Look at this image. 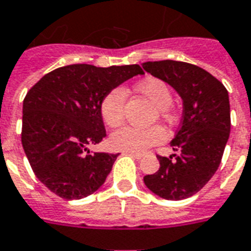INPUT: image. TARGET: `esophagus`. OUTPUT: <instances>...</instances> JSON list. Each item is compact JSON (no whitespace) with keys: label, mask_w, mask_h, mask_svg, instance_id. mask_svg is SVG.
Returning <instances> with one entry per match:
<instances>
[{"label":"esophagus","mask_w":251,"mask_h":251,"mask_svg":"<svg viewBox=\"0 0 251 251\" xmlns=\"http://www.w3.org/2000/svg\"><path fill=\"white\" fill-rule=\"evenodd\" d=\"M125 154L133 156V158H135V159H141V158L143 156L142 154H139V152H131V151H125Z\"/></svg>","instance_id":"obj_1"}]
</instances>
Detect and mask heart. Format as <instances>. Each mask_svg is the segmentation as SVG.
<instances>
[{
  "label": "heart",
  "instance_id": "1",
  "mask_svg": "<svg viewBox=\"0 0 251 251\" xmlns=\"http://www.w3.org/2000/svg\"><path fill=\"white\" fill-rule=\"evenodd\" d=\"M143 96L155 105L159 112L160 118L167 124H174L176 121V116L171 109L172 93L171 89L163 80L149 77L137 85ZM127 99V92L125 88L116 87L104 96L101 100L100 112L104 122L110 127L121 125L125 120V105ZM167 138V134L160 126H151L147 129L124 126L121 129L113 131L109 145L114 150L131 151V152H142L149 147L159 145Z\"/></svg>",
  "mask_w": 251,
  "mask_h": 251
}]
</instances>
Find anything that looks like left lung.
Instances as JSON below:
<instances>
[{
  "instance_id": "obj_1",
  "label": "left lung",
  "mask_w": 251,
  "mask_h": 251,
  "mask_svg": "<svg viewBox=\"0 0 251 251\" xmlns=\"http://www.w3.org/2000/svg\"><path fill=\"white\" fill-rule=\"evenodd\" d=\"M143 70L170 84L183 100V118L171 147L180 154L158 155L159 170L143 177L151 192L183 200L199 192L217 171L230 133L226 88L209 72L176 60L146 62ZM176 159L172 160V156Z\"/></svg>"
}]
</instances>
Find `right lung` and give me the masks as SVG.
<instances>
[{
    "label": "right lung",
    "instance_id": "right-lung-1",
    "mask_svg": "<svg viewBox=\"0 0 251 251\" xmlns=\"http://www.w3.org/2000/svg\"><path fill=\"white\" fill-rule=\"evenodd\" d=\"M138 64H71L45 75L24 100L22 146L35 176L66 200L87 198L106 180L118 154H89L106 137L101 100L135 75Z\"/></svg>",
    "mask_w": 251,
    "mask_h": 251
}]
</instances>
